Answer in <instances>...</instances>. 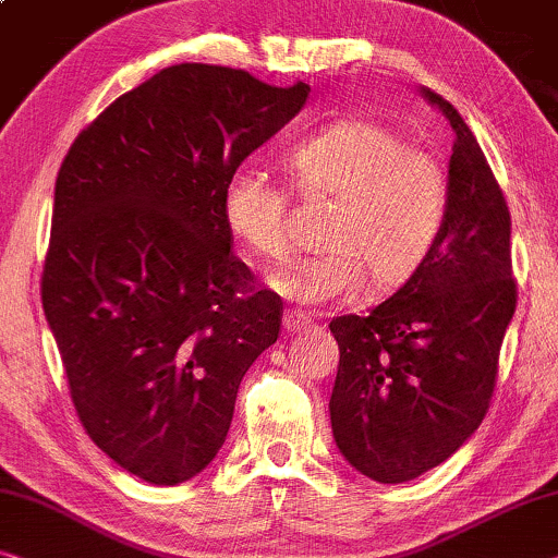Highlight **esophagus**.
<instances>
[{"label": "esophagus", "instance_id": "34e87169", "mask_svg": "<svg viewBox=\"0 0 558 558\" xmlns=\"http://www.w3.org/2000/svg\"><path fill=\"white\" fill-rule=\"evenodd\" d=\"M308 326H311L308 313L286 311V316H282V328H286L288 333H298V331H303V328H308Z\"/></svg>", "mask_w": 558, "mask_h": 558}]
</instances>
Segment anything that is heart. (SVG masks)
<instances>
[{"instance_id":"heart-1","label":"heart","mask_w":558,"mask_h":558,"mask_svg":"<svg viewBox=\"0 0 558 558\" xmlns=\"http://www.w3.org/2000/svg\"><path fill=\"white\" fill-rule=\"evenodd\" d=\"M298 194L331 202L326 253L270 276L278 295L324 305L368 280L379 293L402 288L429 260L450 209V179L433 154L379 121L349 119L308 133L286 151ZM288 192L268 171L242 163L222 192L225 227L265 260L288 255Z\"/></svg>"}]
</instances>
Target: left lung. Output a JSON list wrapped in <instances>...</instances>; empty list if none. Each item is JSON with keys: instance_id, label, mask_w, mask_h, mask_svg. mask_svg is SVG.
<instances>
[{"instance_id": "1", "label": "left lung", "mask_w": 558, "mask_h": 558, "mask_svg": "<svg viewBox=\"0 0 558 558\" xmlns=\"http://www.w3.org/2000/svg\"><path fill=\"white\" fill-rule=\"evenodd\" d=\"M454 131L450 209L429 260L368 316H339L331 427L343 458L376 483L445 462L481 427L515 311L511 211L473 131L425 88Z\"/></svg>"}]
</instances>
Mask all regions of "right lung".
Returning a JSON list of instances; mask_svg holds the SVG:
<instances>
[{"label": "right lung", "instance_id": "right-lung-1", "mask_svg": "<svg viewBox=\"0 0 558 558\" xmlns=\"http://www.w3.org/2000/svg\"><path fill=\"white\" fill-rule=\"evenodd\" d=\"M308 93L163 68L77 133L58 171L43 308L77 420L141 481L209 465L242 376L278 341L282 301L232 253L222 192Z\"/></svg>", "mask_w": 558, "mask_h": 558}]
</instances>
